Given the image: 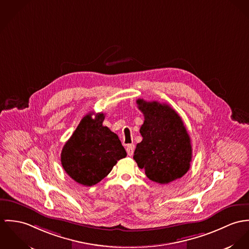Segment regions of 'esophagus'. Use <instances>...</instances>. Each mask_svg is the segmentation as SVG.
<instances>
[{"mask_svg": "<svg viewBox=\"0 0 249 249\" xmlns=\"http://www.w3.org/2000/svg\"><path fill=\"white\" fill-rule=\"evenodd\" d=\"M126 151H127L128 156L132 157L133 154H134V151H135V145L134 144H128L127 148H126Z\"/></svg>", "mask_w": 249, "mask_h": 249, "instance_id": "34e87169", "label": "esophagus"}]
</instances>
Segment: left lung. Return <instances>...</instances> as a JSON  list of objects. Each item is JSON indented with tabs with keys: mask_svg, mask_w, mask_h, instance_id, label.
Segmentation results:
<instances>
[{
	"mask_svg": "<svg viewBox=\"0 0 249 249\" xmlns=\"http://www.w3.org/2000/svg\"><path fill=\"white\" fill-rule=\"evenodd\" d=\"M144 115L140 127L142 141L138 143L134 160L148 178L167 184L183 177L192 160L191 139L181 117L167 104L137 100Z\"/></svg>",
	"mask_w": 249,
	"mask_h": 249,
	"instance_id": "obj_1",
	"label": "left lung"
}]
</instances>
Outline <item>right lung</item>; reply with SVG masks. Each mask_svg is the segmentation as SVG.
I'll return each instance as SVG.
<instances>
[{"label": "right lung", "mask_w": 249, "mask_h": 249, "mask_svg": "<svg viewBox=\"0 0 249 249\" xmlns=\"http://www.w3.org/2000/svg\"><path fill=\"white\" fill-rule=\"evenodd\" d=\"M105 115H85L61 153V163L76 182L92 186L107 177L127 153L118 137L103 126Z\"/></svg>", "instance_id": "obj_1"}]
</instances>
